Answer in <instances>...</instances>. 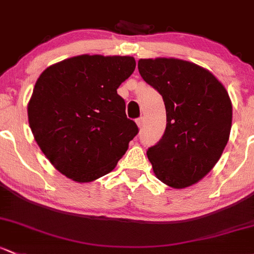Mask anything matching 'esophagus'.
<instances>
[{
  "instance_id": "1",
  "label": "esophagus",
  "mask_w": 254,
  "mask_h": 254,
  "mask_svg": "<svg viewBox=\"0 0 254 254\" xmlns=\"http://www.w3.org/2000/svg\"><path fill=\"white\" fill-rule=\"evenodd\" d=\"M136 124H137V127L141 129V127H143V119L142 118H137V119H136Z\"/></svg>"
}]
</instances>
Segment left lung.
Segmentation results:
<instances>
[{"label":"left lung","mask_w":254,"mask_h":254,"mask_svg":"<svg viewBox=\"0 0 254 254\" xmlns=\"http://www.w3.org/2000/svg\"><path fill=\"white\" fill-rule=\"evenodd\" d=\"M137 66L167 112L164 134L147 151L154 174L170 188H189L213 169L228 143L229 93L210 71L188 61L140 60Z\"/></svg>","instance_id":"left-lung-1"}]
</instances>
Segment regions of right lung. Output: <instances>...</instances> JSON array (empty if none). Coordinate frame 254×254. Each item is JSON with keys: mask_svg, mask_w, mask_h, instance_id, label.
<instances>
[{"mask_svg": "<svg viewBox=\"0 0 254 254\" xmlns=\"http://www.w3.org/2000/svg\"><path fill=\"white\" fill-rule=\"evenodd\" d=\"M130 56L81 55L42 71L28 103L29 125L51 164L78 183L108 174L137 135L117 89L135 70Z\"/></svg>", "mask_w": 254, "mask_h": 254, "instance_id": "add662e5", "label": "right lung"}]
</instances>
